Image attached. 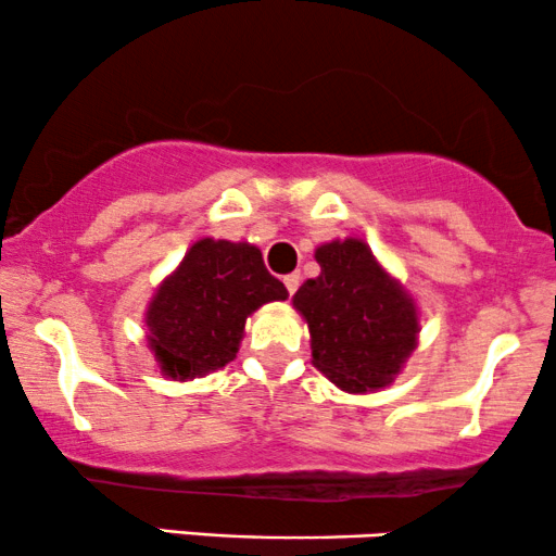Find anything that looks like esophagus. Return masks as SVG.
I'll return each instance as SVG.
<instances>
[{"instance_id": "1", "label": "esophagus", "mask_w": 556, "mask_h": 556, "mask_svg": "<svg viewBox=\"0 0 556 556\" xmlns=\"http://www.w3.org/2000/svg\"><path fill=\"white\" fill-rule=\"evenodd\" d=\"M283 283L293 296V293H296V289H299V283H302V276H299V273H289V276H283Z\"/></svg>"}]
</instances>
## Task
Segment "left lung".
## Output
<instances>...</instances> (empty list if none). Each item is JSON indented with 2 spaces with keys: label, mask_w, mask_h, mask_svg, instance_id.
<instances>
[{
  "label": "left lung",
  "mask_w": 556,
  "mask_h": 556,
  "mask_svg": "<svg viewBox=\"0 0 556 556\" xmlns=\"http://www.w3.org/2000/svg\"><path fill=\"white\" fill-rule=\"evenodd\" d=\"M319 276L293 293L309 328L312 364L343 393L390 388L419 349V304L358 237L315 250Z\"/></svg>",
  "instance_id": "left-lung-1"
}]
</instances>
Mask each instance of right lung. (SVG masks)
Masks as SVG:
<instances>
[{"instance_id":"1","label":"right lung","mask_w":556,"mask_h":556,"mask_svg":"<svg viewBox=\"0 0 556 556\" xmlns=\"http://www.w3.org/2000/svg\"><path fill=\"white\" fill-rule=\"evenodd\" d=\"M289 291L267 273L250 241L202 237L155 286L146 306V341L161 375L192 382L239 354L247 317Z\"/></svg>"}]
</instances>
